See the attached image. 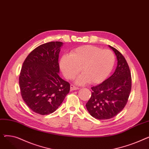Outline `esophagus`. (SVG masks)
<instances>
[{"label": "esophagus", "instance_id": "obj_1", "mask_svg": "<svg viewBox=\"0 0 149 149\" xmlns=\"http://www.w3.org/2000/svg\"><path fill=\"white\" fill-rule=\"evenodd\" d=\"M79 89V88L75 86H74V84H71V85H70V90H71V91L77 90V89Z\"/></svg>", "mask_w": 149, "mask_h": 149}]
</instances>
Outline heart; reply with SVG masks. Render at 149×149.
I'll return each mask as SVG.
<instances>
[{
	"instance_id": "b5f03b06",
	"label": "heart",
	"mask_w": 149,
	"mask_h": 149,
	"mask_svg": "<svg viewBox=\"0 0 149 149\" xmlns=\"http://www.w3.org/2000/svg\"><path fill=\"white\" fill-rule=\"evenodd\" d=\"M115 62V57L112 51L84 45L72 50L69 56H62L60 66L68 80L73 79L81 70L82 74L77 79L78 84H98L107 79Z\"/></svg>"
}]
</instances>
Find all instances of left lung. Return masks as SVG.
Listing matches in <instances>:
<instances>
[{"label":"left lung","mask_w":149,"mask_h":149,"mask_svg":"<svg viewBox=\"0 0 149 149\" xmlns=\"http://www.w3.org/2000/svg\"><path fill=\"white\" fill-rule=\"evenodd\" d=\"M118 65L115 72L107 80L91 88V97L86 104L92 116L108 120L118 115L126 106L132 88L129 66L124 56L113 47Z\"/></svg>","instance_id":"left-lung-1"}]
</instances>
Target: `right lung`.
I'll list each match as a JSON object with an SVG mask.
<instances>
[{
    "instance_id": "add662e5",
    "label": "right lung",
    "mask_w": 149,
    "mask_h": 149,
    "mask_svg": "<svg viewBox=\"0 0 149 149\" xmlns=\"http://www.w3.org/2000/svg\"><path fill=\"white\" fill-rule=\"evenodd\" d=\"M63 43L50 42L31 51L23 63L19 75L22 99L33 112L52 113L70 91V84L58 75V57Z\"/></svg>"
}]
</instances>
